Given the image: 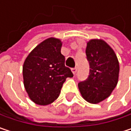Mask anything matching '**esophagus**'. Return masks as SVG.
Returning a JSON list of instances; mask_svg holds the SVG:
<instances>
[{"label": "esophagus", "mask_w": 131, "mask_h": 131, "mask_svg": "<svg viewBox=\"0 0 131 131\" xmlns=\"http://www.w3.org/2000/svg\"><path fill=\"white\" fill-rule=\"evenodd\" d=\"M71 70H72V72H73V74H76L77 70V67H73V68L71 69Z\"/></svg>", "instance_id": "esophagus-1"}]
</instances>
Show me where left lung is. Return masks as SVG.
<instances>
[{"label": "left lung", "mask_w": 131, "mask_h": 131, "mask_svg": "<svg viewBox=\"0 0 131 131\" xmlns=\"http://www.w3.org/2000/svg\"><path fill=\"white\" fill-rule=\"evenodd\" d=\"M86 54L90 73L86 80L78 83V87L87 102L96 104L108 98L115 88L119 63L112 48L102 40H90L87 43Z\"/></svg>", "instance_id": "left-lung-1"}]
</instances>
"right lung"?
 <instances>
[{"instance_id": "right-lung-1", "label": "right lung", "mask_w": 131, "mask_h": 131, "mask_svg": "<svg viewBox=\"0 0 131 131\" xmlns=\"http://www.w3.org/2000/svg\"><path fill=\"white\" fill-rule=\"evenodd\" d=\"M62 43L49 38L37 45L26 58L23 75L24 86L35 103L46 105L58 99L66 78L73 77L61 54Z\"/></svg>"}]
</instances>
